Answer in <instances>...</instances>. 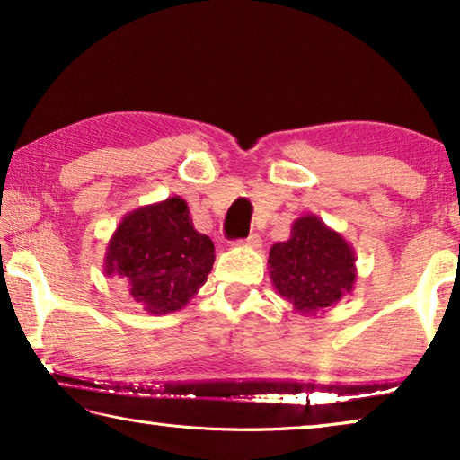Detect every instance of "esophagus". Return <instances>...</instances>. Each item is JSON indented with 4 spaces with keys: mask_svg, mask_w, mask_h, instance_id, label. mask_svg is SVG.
<instances>
[{
    "mask_svg": "<svg viewBox=\"0 0 460 460\" xmlns=\"http://www.w3.org/2000/svg\"><path fill=\"white\" fill-rule=\"evenodd\" d=\"M243 243H245L247 247H255V249H258V247H261V237L258 235V233H252V235H249V237L243 241Z\"/></svg>",
    "mask_w": 460,
    "mask_h": 460,
    "instance_id": "1",
    "label": "esophagus"
}]
</instances>
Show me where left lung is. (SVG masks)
Masks as SVG:
<instances>
[{"instance_id": "1", "label": "left lung", "mask_w": 460, "mask_h": 460, "mask_svg": "<svg viewBox=\"0 0 460 460\" xmlns=\"http://www.w3.org/2000/svg\"><path fill=\"white\" fill-rule=\"evenodd\" d=\"M270 276L279 296L302 314L324 310L353 290V247L314 215L292 225V235L270 249Z\"/></svg>"}]
</instances>
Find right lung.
<instances>
[{
    "mask_svg": "<svg viewBox=\"0 0 460 460\" xmlns=\"http://www.w3.org/2000/svg\"><path fill=\"white\" fill-rule=\"evenodd\" d=\"M215 245L194 229L189 205L166 199L126 215L109 241L105 274L128 284L152 314L181 310L213 270Z\"/></svg>",
    "mask_w": 460,
    "mask_h": 460,
    "instance_id": "obj_1",
    "label": "right lung"
}]
</instances>
